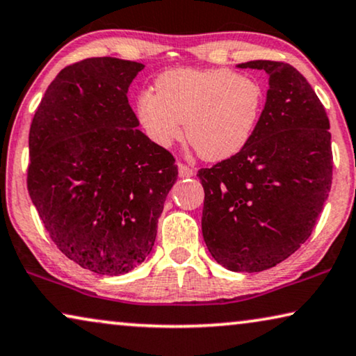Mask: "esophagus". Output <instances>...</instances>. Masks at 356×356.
<instances>
[{
	"mask_svg": "<svg viewBox=\"0 0 356 356\" xmlns=\"http://www.w3.org/2000/svg\"><path fill=\"white\" fill-rule=\"evenodd\" d=\"M178 173L181 178H189V177H194L195 172L194 168H191L186 163H178Z\"/></svg>",
	"mask_w": 356,
	"mask_h": 356,
	"instance_id": "obj_1",
	"label": "esophagus"
}]
</instances>
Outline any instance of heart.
Here are the masks:
<instances>
[{"instance_id": "heart-1", "label": "heart", "mask_w": 356, "mask_h": 356, "mask_svg": "<svg viewBox=\"0 0 356 356\" xmlns=\"http://www.w3.org/2000/svg\"><path fill=\"white\" fill-rule=\"evenodd\" d=\"M265 104L255 79L228 69H175L136 97V114L159 147L186 136L205 161L236 156L254 136Z\"/></svg>"}]
</instances>
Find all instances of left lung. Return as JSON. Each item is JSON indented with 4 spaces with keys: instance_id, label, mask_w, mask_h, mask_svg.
I'll list each match as a JSON object with an SVG mask.
<instances>
[{
    "instance_id": "obj_1",
    "label": "left lung",
    "mask_w": 356,
    "mask_h": 356,
    "mask_svg": "<svg viewBox=\"0 0 356 356\" xmlns=\"http://www.w3.org/2000/svg\"><path fill=\"white\" fill-rule=\"evenodd\" d=\"M270 90L260 122L236 156L200 168L202 236L213 259L231 271L276 266L310 238L332 183L329 118L297 69L250 60Z\"/></svg>"
}]
</instances>
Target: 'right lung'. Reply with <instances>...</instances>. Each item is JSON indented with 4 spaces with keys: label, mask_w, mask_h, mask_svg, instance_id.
Wrapping results in <instances>:
<instances>
[{
    "label": "right lung",
    "mask_w": 356,
    "mask_h": 356,
    "mask_svg": "<svg viewBox=\"0 0 356 356\" xmlns=\"http://www.w3.org/2000/svg\"><path fill=\"white\" fill-rule=\"evenodd\" d=\"M144 65L90 58L51 81L30 125L27 188L63 254L118 276L151 254L178 167L138 130L128 86Z\"/></svg>",
    "instance_id": "obj_1"
}]
</instances>
